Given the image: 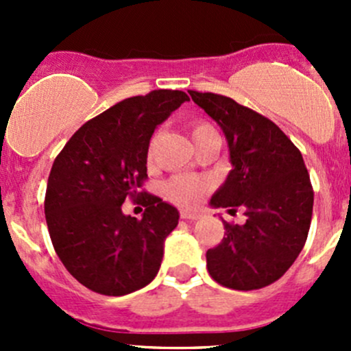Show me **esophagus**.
Wrapping results in <instances>:
<instances>
[{
    "mask_svg": "<svg viewBox=\"0 0 351 351\" xmlns=\"http://www.w3.org/2000/svg\"><path fill=\"white\" fill-rule=\"evenodd\" d=\"M180 217L186 219V221H197L202 217V212L198 210H182L180 212Z\"/></svg>",
    "mask_w": 351,
    "mask_h": 351,
    "instance_id": "34e87169",
    "label": "esophagus"
}]
</instances>
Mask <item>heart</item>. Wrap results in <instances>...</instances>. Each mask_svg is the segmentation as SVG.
<instances>
[{"instance_id": "heart-1", "label": "heart", "mask_w": 351, "mask_h": 351, "mask_svg": "<svg viewBox=\"0 0 351 351\" xmlns=\"http://www.w3.org/2000/svg\"><path fill=\"white\" fill-rule=\"evenodd\" d=\"M212 132H215V129L207 122H193L192 127H190V134H192L193 143ZM208 190H210V182H208L207 178H204V176L193 175L173 176V178L168 180V182L165 183V186H162L165 197L168 198L169 202H173V204L182 205V207L195 205Z\"/></svg>"}]
</instances>
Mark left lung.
Returning a JSON list of instances; mask_svg holds the SVG:
<instances>
[{
    "mask_svg": "<svg viewBox=\"0 0 351 351\" xmlns=\"http://www.w3.org/2000/svg\"><path fill=\"white\" fill-rule=\"evenodd\" d=\"M221 125L232 169L212 207H243L246 222H224V238L207 251L217 284L254 290L282 277L306 244L314 192L300 151L267 117L229 97L189 91Z\"/></svg>",
    "mask_w": 351,
    "mask_h": 351,
    "instance_id": "1",
    "label": "left lung"
}]
</instances>
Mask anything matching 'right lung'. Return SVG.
I'll use <instances>...</instances> for the list:
<instances>
[{"label":"right lung","mask_w":351,"mask_h":351,"mask_svg":"<svg viewBox=\"0 0 351 351\" xmlns=\"http://www.w3.org/2000/svg\"><path fill=\"white\" fill-rule=\"evenodd\" d=\"M186 100L178 90L125 98L81 125L52 165L44 202L52 246L93 292H136L161 267L165 239L180 214L141 186L154 129ZM129 197L147 207L143 219L121 212Z\"/></svg>","instance_id":"add662e5"}]
</instances>
